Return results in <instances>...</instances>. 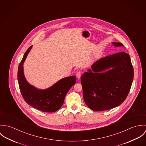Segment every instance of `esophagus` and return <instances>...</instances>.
<instances>
[{"label": "esophagus", "instance_id": "34e87169", "mask_svg": "<svg viewBox=\"0 0 146 146\" xmlns=\"http://www.w3.org/2000/svg\"><path fill=\"white\" fill-rule=\"evenodd\" d=\"M82 72L81 71H78L76 74V77L78 78V79H80L81 78V76H82Z\"/></svg>", "mask_w": 146, "mask_h": 146}]
</instances>
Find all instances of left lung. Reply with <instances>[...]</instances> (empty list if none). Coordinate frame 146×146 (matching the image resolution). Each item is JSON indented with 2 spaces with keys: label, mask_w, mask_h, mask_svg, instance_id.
<instances>
[{
  "label": "left lung",
  "mask_w": 146,
  "mask_h": 146,
  "mask_svg": "<svg viewBox=\"0 0 146 146\" xmlns=\"http://www.w3.org/2000/svg\"><path fill=\"white\" fill-rule=\"evenodd\" d=\"M115 46H124L113 42ZM112 68L108 72L100 73ZM81 77L84 102L93 111L108 110L121 104L133 82L134 70L130 56L124 52L107 56L94 63Z\"/></svg>",
  "instance_id": "8db88e82"
}]
</instances>
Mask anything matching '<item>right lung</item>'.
<instances>
[{
	"instance_id": "add662e5",
	"label": "right lung",
	"mask_w": 146,
	"mask_h": 146,
	"mask_svg": "<svg viewBox=\"0 0 146 146\" xmlns=\"http://www.w3.org/2000/svg\"><path fill=\"white\" fill-rule=\"evenodd\" d=\"M31 48L32 46L27 49L19 65L17 78L22 96L27 104L38 110L55 112L62 106L67 93L76 83V78L75 76L63 78L45 90H39L30 85L23 75V63Z\"/></svg>"
}]
</instances>
